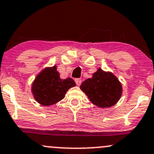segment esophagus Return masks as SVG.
<instances>
[{"instance_id": "34e87169", "label": "esophagus", "mask_w": 154, "mask_h": 154, "mask_svg": "<svg viewBox=\"0 0 154 154\" xmlns=\"http://www.w3.org/2000/svg\"><path fill=\"white\" fill-rule=\"evenodd\" d=\"M75 82H76V84H77V85H80V84H81V82H82L81 79H80V78L75 79Z\"/></svg>"}]
</instances>
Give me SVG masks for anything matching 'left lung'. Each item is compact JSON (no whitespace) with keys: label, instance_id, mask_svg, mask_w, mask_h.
<instances>
[{"label":"left lung","instance_id":"1","mask_svg":"<svg viewBox=\"0 0 154 154\" xmlns=\"http://www.w3.org/2000/svg\"><path fill=\"white\" fill-rule=\"evenodd\" d=\"M90 101L100 108H108L120 99L122 88L120 82L111 72L99 69L91 78L85 80L80 85Z\"/></svg>","mask_w":154,"mask_h":154}]
</instances>
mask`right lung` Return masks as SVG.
Returning a JSON list of instances; mask_svg holds the SVG:
<instances>
[{
  "label": "right lung",
  "instance_id": "obj_1",
  "mask_svg": "<svg viewBox=\"0 0 154 154\" xmlns=\"http://www.w3.org/2000/svg\"><path fill=\"white\" fill-rule=\"evenodd\" d=\"M76 85L70 77L62 80L57 66L43 69L32 83V92L34 98L42 106L54 105L65 97L67 91Z\"/></svg>",
  "mask_w": 154,
  "mask_h": 154
}]
</instances>
